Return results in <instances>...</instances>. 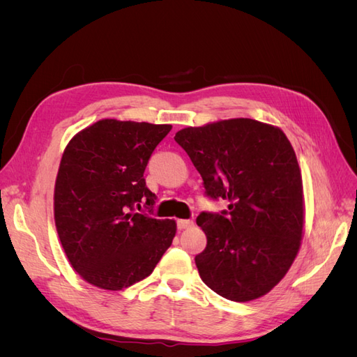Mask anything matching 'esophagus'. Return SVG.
<instances>
[{
    "label": "esophagus",
    "instance_id": "esophagus-1",
    "mask_svg": "<svg viewBox=\"0 0 357 357\" xmlns=\"http://www.w3.org/2000/svg\"><path fill=\"white\" fill-rule=\"evenodd\" d=\"M193 225V222L190 219H180L177 220V228L178 229H188Z\"/></svg>",
    "mask_w": 357,
    "mask_h": 357
}]
</instances>
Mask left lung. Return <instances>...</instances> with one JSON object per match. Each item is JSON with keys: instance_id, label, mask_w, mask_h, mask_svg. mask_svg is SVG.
<instances>
[{"instance_id": "left-lung-1", "label": "left lung", "mask_w": 357, "mask_h": 357, "mask_svg": "<svg viewBox=\"0 0 357 357\" xmlns=\"http://www.w3.org/2000/svg\"><path fill=\"white\" fill-rule=\"evenodd\" d=\"M202 177L205 197L228 208L202 211L207 247L195 256L202 282L235 302L268 294L299 250L302 178L282 129L253 119L185 128L174 137Z\"/></svg>"}]
</instances>
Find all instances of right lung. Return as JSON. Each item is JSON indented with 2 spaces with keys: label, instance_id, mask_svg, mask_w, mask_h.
<instances>
[{
  "label": "right lung",
  "instance_id": "right-lung-1",
  "mask_svg": "<svg viewBox=\"0 0 357 357\" xmlns=\"http://www.w3.org/2000/svg\"><path fill=\"white\" fill-rule=\"evenodd\" d=\"M171 125L104 119L62 155L55 223L70 264L86 282L122 290L152 274L176 235L174 220L152 218L156 195L144 169ZM144 204L149 214L138 213Z\"/></svg>",
  "mask_w": 357,
  "mask_h": 357
}]
</instances>
